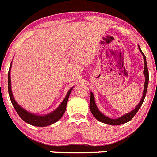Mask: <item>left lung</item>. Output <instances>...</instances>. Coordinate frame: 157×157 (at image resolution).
I'll return each mask as SVG.
<instances>
[{
	"label": "left lung",
	"mask_w": 157,
	"mask_h": 157,
	"mask_svg": "<svg viewBox=\"0 0 157 157\" xmlns=\"http://www.w3.org/2000/svg\"><path fill=\"white\" fill-rule=\"evenodd\" d=\"M139 50L140 51V52L142 53L143 56H144V64H145V67H144V73L145 74L146 77V80L145 83H144V93H143V97L142 99H141L140 102L139 104L136 106V107L133 110H132L131 112H130L129 113L125 114V115L122 116L118 119H110L109 117H106V116L103 115V113H100V111H99V109H97V106H96L95 100H94V94L92 93H90V109L91 113L94 115V117H95L97 121H100L102 123H104V124H109V125L112 126H116V125H121V124H124L125 123L129 122L130 121H131V119L136 115V113H137V111L139 110V109L140 108V106H142L143 103H144V100L145 99L146 94H147V86H148V82H149V72H148V68H147V59H146V56L144 55V53L141 51L140 48L139 47Z\"/></svg>",
	"instance_id": "obj_1"
}]
</instances>
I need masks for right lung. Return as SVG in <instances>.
<instances>
[{
  "label": "right lung",
  "mask_w": 157,
  "mask_h": 157,
  "mask_svg": "<svg viewBox=\"0 0 157 157\" xmlns=\"http://www.w3.org/2000/svg\"><path fill=\"white\" fill-rule=\"evenodd\" d=\"M10 67H11V63H10V66L8 71L9 96H10V101H11L15 110L17 111V113L18 115L20 116V117H21V119L24 121H25L26 123H27V124H30V125L35 126V127H47V126H49L51 125V124L58 121L61 118L62 116L63 115V113H65V110H66L67 103L68 98H69V96L70 94H71L72 88L68 91V93L67 94V96L66 97H65L64 100H63V101L62 102L61 104L59 106V107L57 108L56 110H54V112L51 113L45 116L34 115V114L28 113L27 111H26L25 109L21 108V106L16 103V101H15L14 98H13V94H12L11 92V87H10Z\"/></svg>",
  "instance_id": "right-lung-1"
}]
</instances>
